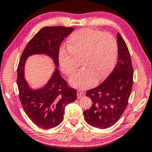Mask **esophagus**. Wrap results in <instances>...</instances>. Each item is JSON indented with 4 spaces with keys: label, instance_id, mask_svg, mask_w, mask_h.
I'll use <instances>...</instances> for the list:
<instances>
[{
    "label": "esophagus",
    "instance_id": "obj_1",
    "mask_svg": "<svg viewBox=\"0 0 152 152\" xmlns=\"http://www.w3.org/2000/svg\"><path fill=\"white\" fill-rule=\"evenodd\" d=\"M77 95H78V99H80V98L83 97L84 95H85V93H84V92H83L82 91H80V90H78V91H77Z\"/></svg>",
    "mask_w": 152,
    "mask_h": 152
}]
</instances>
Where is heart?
<instances>
[{
	"label": "heart",
	"instance_id": "obj_1",
	"mask_svg": "<svg viewBox=\"0 0 152 152\" xmlns=\"http://www.w3.org/2000/svg\"><path fill=\"white\" fill-rule=\"evenodd\" d=\"M68 51L62 49L59 62L63 72L73 76L79 68L83 70L71 78L74 87L88 88L104 79L113 70L118 54L114 36L100 31L84 29L72 33L68 41Z\"/></svg>",
	"mask_w": 152,
	"mask_h": 152
}]
</instances>
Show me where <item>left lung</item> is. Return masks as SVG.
I'll return each instance as SVG.
<instances>
[{
	"label": "left lung",
	"mask_w": 152,
	"mask_h": 152,
	"mask_svg": "<svg viewBox=\"0 0 152 152\" xmlns=\"http://www.w3.org/2000/svg\"><path fill=\"white\" fill-rule=\"evenodd\" d=\"M118 60L115 68L104 82L86 91L92 107L84 111L87 123L99 129L111 127L119 120L127 106L133 86V69L125 41L117 33Z\"/></svg>",
	"instance_id": "obj_1"
}]
</instances>
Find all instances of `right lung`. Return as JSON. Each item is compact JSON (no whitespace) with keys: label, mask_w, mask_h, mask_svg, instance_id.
<instances>
[{"label":"right lung","mask_w":152,"mask_h":152,"mask_svg":"<svg viewBox=\"0 0 152 152\" xmlns=\"http://www.w3.org/2000/svg\"><path fill=\"white\" fill-rule=\"evenodd\" d=\"M73 30L62 26L42 28L27 43L18 65L17 83L22 107L31 121L44 129L60 124L65 107L77 99L76 91L68 85L57 68L44 87L32 90L24 79L25 61L29 55L43 53L52 58L58 68L61 43Z\"/></svg>","instance_id":"1"}]
</instances>
